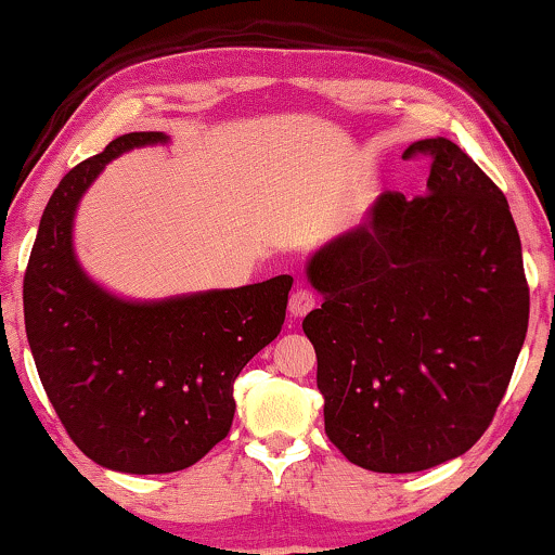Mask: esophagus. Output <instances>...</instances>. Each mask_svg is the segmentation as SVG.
Listing matches in <instances>:
<instances>
[{
	"mask_svg": "<svg viewBox=\"0 0 555 555\" xmlns=\"http://www.w3.org/2000/svg\"><path fill=\"white\" fill-rule=\"evenodd\" d=\"M315 307H318V297L312 295L310 289H302V286H299V289H295V295L289 297V312L295 318L307 315V312L315 310Z\"/></svg>",
	"mask_w": 555,
	"mask_h": 555,
	"instance_id": "esophagus-1",
	"label": "esophagus"
}]
</instances>
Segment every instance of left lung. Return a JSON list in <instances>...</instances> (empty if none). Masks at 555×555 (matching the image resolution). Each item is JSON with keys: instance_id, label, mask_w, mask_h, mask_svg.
Instances as JSON below:
<instances>
[{"instance_id": "1", "label": "left lung", "mask_w": 555, "mask_h": 555, "mask_svg": "<svg viewBox=\"0 0 555 555\" xmlns=\"http://www.w3.org/2000/svg\"><path fill=\"white\" fill-rule=\"evenodd\" d=\"M429 193L385 191L364 224L320 248L302 320L325 434L375 473H416L483 437L530 318L522 245L502 189L450 139H422Z\"/></svg>"}]
</instances>
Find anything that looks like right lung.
I'll list each match as a JSON object with an SVG mask.
<instances>
[{"label": "right lung", "instance_id": "add662e5", "mask_svg": "<svg viewBox=\"0 0 555 555\" xmlns=\"http://www.w3.org/2000/svg\"><path fill=\"white\" fill-rule=\"evenodd\" d=\"M133 131L72 168L51 193L23 282L25 333L66 434L98 465L137 476L198 463L230 434L232 385L279 336L292 276L163 302H124L92 284L72 253L77 202L133 146Z\"/></svg>", "mask_w": 555, "mask_h": 555}]
</instances>
